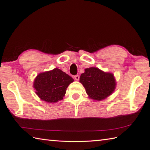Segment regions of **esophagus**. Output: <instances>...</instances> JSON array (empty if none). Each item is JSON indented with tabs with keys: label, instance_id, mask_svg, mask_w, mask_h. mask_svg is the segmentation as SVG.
I'll return each mask as SVG.
<instances>
[{
	"label": "esophagus",
	"instance_id": "34e87169",
	"mask_svg": "<svg viewBox=\"0 0 150 150\" xmlns=\"http://www.w3.org/2000/svg\"><path fill=\"white\" fill-rule=\"evenodd\" d=\"M74 79H75V80L78 81L79 79V75H76V76H74Z\"/></svg>",
	"mask_w": 150,
	"mask_h": 150
}]
</instances>
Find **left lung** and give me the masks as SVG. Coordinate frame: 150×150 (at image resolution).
<instances>
[{"mask_svg":"<svg viewBox=\"0 0 150 150\" xmlns=\"http://www.w3.org/2000/svg\"><path fill=\"white\" fill-rule=\"evenodd\" d=\"M79 81L85 88L89 98L101 101L110 95L115 88V81L111 73L104 72L98 68L86 69Z\"/></svg>","mask_w":150,"mask_h":150,"instance_id":"obj_1","label":"left lung"}]
</instances>
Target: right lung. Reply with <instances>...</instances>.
Listing matches in <instances>:
<instances>
[{
    "label": "right lung",
    "instance_id": "add662e5",
    "mask_svg": "<svg viewBox=\"0 0 150 150\" xmlns=\"http://www.w3.org/2000/svg\"><path fill=\"white\" fill-rule=\"evenodd\" d=\"M74 81L71 76L59 69L39 74L35 79L36 94L42 100L56 103L63 99L67 88Z\"/></svg>",
    "mask_w": 150,
    "mask_h": 150
}]
</instances>
